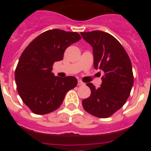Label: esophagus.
I'll list each match as a JSON object with an SVG mask.
<instances>
[{
	"instance_id": "1",
	"label": "esophagus",
	"mask_w": 151,
	"mask_h": 151,
	"mask_svg": "<svg viewBox=\"0 0 151 151\" xmlns=\"http://www.w3.org/2000/svg\"><path fill=\"white\" fill-rule=\"evenodd\" d=\"M85 84H84V82H82L81 80H78V85H84Z\"/></svg>"
}]
</instances>
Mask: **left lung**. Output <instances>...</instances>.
Wrapping results in <instances>:
<instances>
[{
    "label": "left lung",
    "mask_w": 151,
    "mask_h": 151,
    "mask_svg": "<svg viewBox=\"0 0 151 151\" xmlns=\"http://www.w3.org/2000/svg\"><path fill=\"white\" fill-rule=\"evenodd\" d=\"M81 35L93 48L94 69L104 73L100 88L87 84L91 94L82 101V106L94 116L107 118L129 98L134 82L131 60L122 45L111 35L101 31Z\"/></svg>",
    "instance_id": "left-lung-1"
}]
</instances>
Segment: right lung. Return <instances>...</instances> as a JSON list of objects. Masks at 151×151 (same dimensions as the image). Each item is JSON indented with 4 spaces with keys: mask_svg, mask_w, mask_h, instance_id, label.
Masks as SVG:
<instances>
[{
    "mask_svg": "<svg viewBox=\"0 0 151 151\" xmlns=\"http://www.w3.org/2000/svg\"><path fill=\"white\" fill-rule=\"evenodd\" d=\"M77 32L60 29L45 32L22 52L15 71L18 93L24 104L35 114L44 115L60 106L65 95L78 81L74 76H54L52 66L63 59L69 45L81 39Z\"/></svg>",
    "mask_w": 151,
    "mask_h": 151,
    "instance_id": "1",
    "label": "right lung"
}]
</instances>
